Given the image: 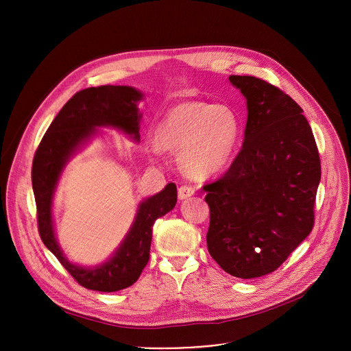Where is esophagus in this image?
<instances>
[{"mask_svg":"<svg viewBox=\"0 0 351 351\" xmlns=\"http://www.w3.org/2000/svg\"><path fill=\"white\" fill-rule=\"evenodd\" d=\"M193 195H195V188H192V186H189V185H182V186L179 188V191H178V196H179L180 200L188 199V197H191V196H193Z\"/></svg>","mask_w":351,"mask_h":351,"instance_id":"obj_1","label":"esophagus"}]
</instances>
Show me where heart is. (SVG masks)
<instances>
[{
    "label": "heart",
    "mask_w": 351,
    "mask_h": 351,
    "mask_svg": "<svg viewBox=\"0 0 351 351\" xmlns=\"http://www.w3.org/2000/svg\"><path fill=\"white\" fill-rule=\"evenodd\" d=\"M241 125L225 105L180 102L155 129L156 143L165 149L180 151V163L195 176H209L222 171L233 156Z\"/></svg>",
    "instance_id": "1"
}]
</instances>
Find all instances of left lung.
Instances as JSON below:
<instances>
[{
	"label": "left lung",
	"instance_id": "8db88e82",
	"mask_svg": "<svg viewBox=\"0 0 351 351\" xmlns=\"http://www.w3.org/2000/svg\"><path fill=\"white\" fill-rule=\"evenodd\" d=\"M247 101L245 142L230 168L204 186L208 250L226 273L253 279L278 269L310 234L322 176L303 109L261 78L230 75Z\"/></svg>",
	"mask_w": 351,
	"mask_h": 351
}]
</instances>
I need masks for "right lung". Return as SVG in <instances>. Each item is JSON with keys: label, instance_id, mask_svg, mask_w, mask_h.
<instances>
[{"label": "right lung", "instance_id": "1", "mask_svg": "<svg viewBox=\"0 0 351 351\" xmlns=\"http://www.w3.org/2000/svg\"><path fill=\"white\" fill-rule=\"evenodd\" d=\"M142 92L132 86L102 85L77 92L55 117L32 162V189L36 222L44 245L81 286L97 291H118L132 286L149 261L152 226L171 212L178 200L175 183L141 202L132 228L110 259L97 267L71 263L58 246L52 222V199L65 163L97 134L98 126H112L139 141Z\"/></svg>", "mask_w": 351, "mask_h": 351}]
</instances>
